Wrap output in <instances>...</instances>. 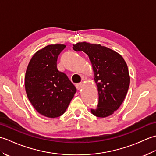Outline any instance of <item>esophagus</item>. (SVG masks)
I'll list each match as a JSON object with an SVG mask.
<instances>
[{
	"label": "esophagus",
	"instance_id": "1",
	"mask_svg": "<svg viewBox=\"0 0 156 156\" xmlns=\"http://www.w3.org/2000/svg\"><path fill=\"white\" fill-rule=\"evenodd\" d=\"M76 88H77V90H80V89L83 87V84L82 83H79V84H77L76 85Z\"/></svg>",
	"mask_w": 156,
	"mask_h": 156
}]
</instances>
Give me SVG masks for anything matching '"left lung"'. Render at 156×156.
<instances>
[{"label":"left lung","instance_id":"8db88e82","mask_svg":"<svg viewBox=\"0 0 156 156\" xmlns=\"http://www.w3.org/2000/svg\"><path fill=\"white\" fill-rule=\"evenodd\" d=\"M73 49L86 53L91 62L98 92V107L91 112L101 118L112 115L123 102L130 84L125 59L110 48L87 41L74 44Z\"/></svg>","mask_w":156,"mask_h":156}]
</instances>
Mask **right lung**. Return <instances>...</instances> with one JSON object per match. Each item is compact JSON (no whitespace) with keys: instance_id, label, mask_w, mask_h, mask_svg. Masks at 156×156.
<instances>
[{"instance_id":"1","label":"right lung","mask_w":156,"mask_h":156,"mask_svg":"<svg viewBox=\"0 0 156 156\" xmlns=\"http://www.w3.org/2000/svg\"><path fill=\"white\" fill-rule=\"evenodd\" d=\"M66 46L51 44L33 55L25 76L26 94L39 114L48 118L62 115L76 88L65 73L57 68L59 54Z\"/></svg>"}]
</instances>
